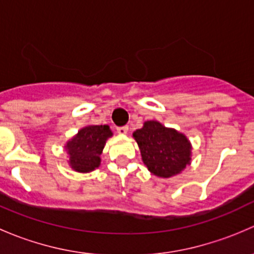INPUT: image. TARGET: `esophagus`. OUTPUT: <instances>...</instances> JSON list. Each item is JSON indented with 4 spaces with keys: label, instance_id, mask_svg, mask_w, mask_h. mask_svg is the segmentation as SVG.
Wrapping results in <instances>:
<instances>
[{
    "label": "esophagus",
    "instance_id": "esophagus-1",
    "mask_svg": "<svg viewBox=\"0 0 254 254\" xmlns=\"http://www.w3.org/2000/svg\"><path fill=\"white\" fill-rule=\"evenodd\" d=\"M127 130H129V127H119L117 129V131H118V134L125 135L127 132Z\"/></svg>",
    "mask_w": 254,
    "mask_h": 254
}]
</instances>
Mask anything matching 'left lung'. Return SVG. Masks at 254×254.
<instances>
[{"label":"left lung","mask_w":254,"mask_h":254,"mask_svg":"<svg viewBox=\"0 0 254 254\" xmlns=\"http://www.w3.org/2000/svg\"><path fill=\"white\" fill-rule=\"evenodd\" d=\"M146 167L152 175L170 178L181 173L191 160V145L187 136L156 120L143 123L132 134Z\"/></svg>","instance_id":"obj_1"}]
</instances>
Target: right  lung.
<instances>
[{
  "label": "right lung",
  "instance_id": "add662e5",
  "mask_svg": "<svg viewBox=\"0 0 254 254\" xmlns=\"http://www.w3.org/2000/svg\"><path fill=\"white\" fill-rule=\"evenodd\" d=\"M113 135L108 125H88L66 143L71 168L76 172H92L101 165L106 141Z\"/></svg>",
  "mask_w": 254,
  "mask_h": 254
}]
</instances>
